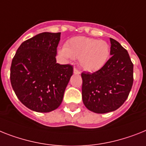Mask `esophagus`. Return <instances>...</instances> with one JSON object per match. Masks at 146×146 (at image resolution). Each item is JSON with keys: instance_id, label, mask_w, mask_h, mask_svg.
<instances>
[{"instance_id": "34e87169", "label": "esophagus", "mask_w": 146, "mask_h": 146, "mask_svg": "<svg viewBox=\"0 0 146 146\" xmlns=\"http://www.w3.org/2000/svg\"><path fill=\"white\" fill-rule=\"evenodd\" d=\"M74 74H80V72H79V71H78L76 68H74Z\"/></svg>"}]
</instances>
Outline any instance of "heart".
<instances>
[{"mask_svg":"<svg viewBox=\"0 0 146 146\" xmlns=\"http://www.w3.org/2000/svg\"><path fill=\"white\" fill-rule=\"evenodd\" d=\"M60 54L66 60L79 59V64L84 71L95 72L108 62L110 46L107 42L86 36H75L67 42Z\"/></svg>","mask_w":146,"mask_h":146,"instance_id":"heart-1","label":"heart"}]
</instances>
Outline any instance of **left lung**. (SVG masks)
Instances as JSON below:
<instances>
[{"label":"left lung","mask_w":146,"mask_h":146,"mask_svg":"<svg viewBox=\"0 0 146 146\" xmlns=\"http://www.w3.org/2000/svg\"><path fill=\"white\" fill-rule=\"evenodd\" d=\"M111 57L100 70L82 72V98L90 111L106 113L119 108L128 97L133 81V65L127 51L113 38Z\"/></svg>","instance_id":"left-lung-1"}]
</instances>
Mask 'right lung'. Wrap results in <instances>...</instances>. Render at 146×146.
I'll list each match as a JSON object with an SVG mask.
<instances>
[{
  "label": "right lung",
  "instance_id": "1",
  "mask_svg": "<svg viewBox=\"0 0 146 146\" xmlns=\"http://www.w3.org/2000/svg\"><path fill=\"white\" fill-rule=\"evenodd\" d=\"M60 33L44 32L25 41L12 61L10 81L19 101L38 113L58 108L73 74L69 64L56 63Z\"/></svg>",
  "mask_w": 146,
  "mask_h": 146
}]
</instances>
